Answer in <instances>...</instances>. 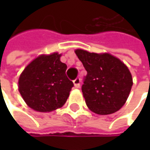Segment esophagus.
Wrapping results in <instances>:
<instances>
[{
    "label": "esophagus",
    "instance_id": "esophagus-1",
    "mask_svg": "<svg viewBox=\"0 0 150 150\" xmlns=\"http://www.w3.org/2000/svg\"><path fill=\"white\" fill-rule=\"evenodd\" d=\"M73 84H74V87L78 88L80 87V78H77L74 81H73Z\"/></svg>",
    "mask_w": 150,
    "mask_h": 150
}]
</instances>
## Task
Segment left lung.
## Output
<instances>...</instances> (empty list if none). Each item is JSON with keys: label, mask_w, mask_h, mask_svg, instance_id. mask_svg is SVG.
Listing matches in <instances>:
<instances>
[{"label": "left lung", "mask_w": 150, "mask_h": 150, "mask_svg": "<svg viewBox=\"0 0 150 150\" xmlns=\"http://www.w3.org/2000/svg\"><path fill=\"white\" fill-rule=\"evenodd\" d=\"M88 72L82 87L87 106L100 115L118 111L129 98L133 78L128 67L113 55L76 49Z\"/></svg>", "instance_id": "obj_1"}]
</instances>
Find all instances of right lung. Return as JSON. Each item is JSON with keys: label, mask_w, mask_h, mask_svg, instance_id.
<instances>
[{"label": "right lung", "mask_w": 150, "mask_h": 150, "mask_svg": "<svg viewBox=\"0 0 150 150\" xmlns=\"http://www.w3.org/2000/svg\"><path fill=\"white\" fill-rule=\"evenodd\" d=\"M62 54L52 52L37 57L24 68L18 90L26 105L35 111L48 112L60 108L68 98L73 83L66 77Z\"/></svg>", "instance_id": "obj_1"}]
</instances>
